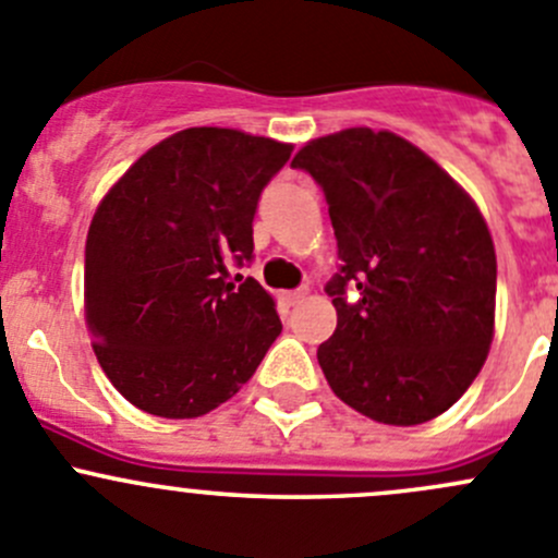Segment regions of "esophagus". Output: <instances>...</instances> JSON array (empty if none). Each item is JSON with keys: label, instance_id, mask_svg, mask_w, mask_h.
Listing matches in <instances>:
<instances>
[{"label": "esophagus", "instance_id": "esophagus-1", "mask_svg": "<svg viewBox=\"0 0 558 558\" xmlns=\"http://www.w3.org/2000/svg\"><path fill=\"white\" fill-rule=\"evenodd\" d=\"M305 296H307V289H294V291H286L283 300H286V305H300Z\"/></svg>", "mask_w": 558, "mask_h": 558}]
</instances>
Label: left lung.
I'll return each mask as SVG.
<instances>
[{"label": "left lung", "mask_w": 558, "mask_h": 558, "mask_svg": "<svg viewBox=\"0 0 558 558\" xmlns=\"http://www.w3.org/2000/svg\"><path fill=\"white\" fill-rule=\"evenodd\" d=\"M291 167L320 185L337 238V329L318 348L331 391L391 426L446 413L494 337L497 256L475 202L413 143L367 126L313 140Z\"/></svg>", "instance_id": "1"}]
</instances>
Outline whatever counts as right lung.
I'll return each instance as SVG.
<instances>
[{
  "label": "right lung",
  "instance_id": "1",
  "mask_svg": "<svg viewBox=\"0 0 558 558\" xmlns=\"http://www.w3.org/2000/svg\"><path fill=\"white\" fill-rule=\"evenodd\" d=\"M291 145L238 129H183L140 156L94 213L86 320L110 384L161 418L210 413L280 335L253 262V216Z\"/></svg>",
  "mask_w": 558,
  "mask_h": 558
}]
</instances>
